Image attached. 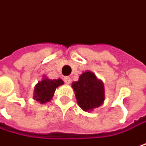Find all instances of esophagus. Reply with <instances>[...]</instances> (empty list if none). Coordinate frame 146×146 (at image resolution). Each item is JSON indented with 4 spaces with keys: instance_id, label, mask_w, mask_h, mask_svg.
<instances>
[{
    "instance_id": "1",
    "label": "esophagus",
    "mask_w": 146,
    "mask_h": 146,
    "mask_svg": "<svg viewBox=\"0 0 146 146\" xmlns=\"http://www.w3.org/2000/svg\"><path fill=\"white\" fill-rule=\"evenodd\" d=\"M63 80H64V83L67 84H69L71 83V78L69 77H64Z\"/></svg>"
}]
</instances>
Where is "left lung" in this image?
<instances>
[{"mask_svg": "<svg viewBox=\"0 0 146 146\" xmlns=\"http://www.w3.org/2000/svg\"><path fill=\"white\" fill-rule=\"evenodd\" d=\"M72 87L78 104L84 110L88 111L102 105L104 100V84L92 72L82 73Z\"/></svg>", "mask_w": 146, "mask_h": 146, "instance_id": "obj_1", "label": "left lung"}]
</instances>
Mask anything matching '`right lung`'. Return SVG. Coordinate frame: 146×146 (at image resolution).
I'll list each match as a JSON object with an SVG mask.
<instances>
[{"label": "right lung", "mask_w": 146, "mask_h": 146, "mask_svg": "<svg viewBox=\"0 0 146 146\" xmlns=\"http://www.w3.org/2000/svg\"><path fill=\"white\" fill-rule=\"evenodd\" d=\"M63 84L62 79L43 78L35 87L34 100L39 101L40 104H45L52 100L56 88Z\"/></svg>", "instance_id": "right-lung-1"}]
</instances>
